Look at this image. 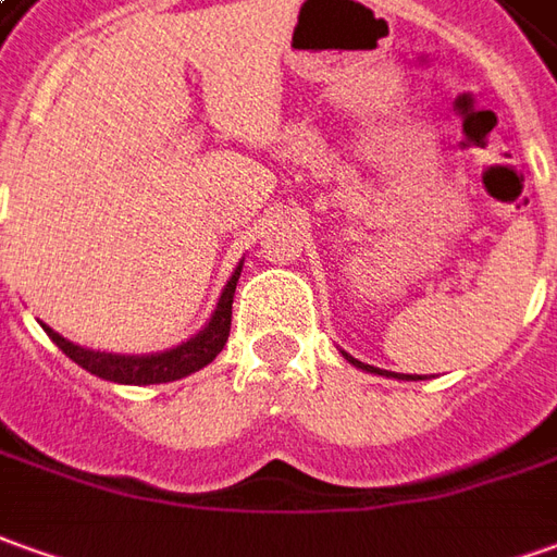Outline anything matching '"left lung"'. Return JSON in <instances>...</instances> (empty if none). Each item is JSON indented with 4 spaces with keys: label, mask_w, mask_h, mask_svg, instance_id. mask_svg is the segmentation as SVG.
I'll list each match as a JSON object with an SVG mask.
<instances>
[{
    "label": "left lung",
    "mask_w": 557,
    "mask_h": 557,
    "mask_svg": "<svg viewBox=\"0 0 557 557\" xmlns=\"http://www.w3.org/2000/svg\"><path fill=\"white\" fill-rule=\"evenodd\" d=\"M345 360H351L355 367H360V370H367V373H375V375H391V379H406V382H416L418 375H400V373H388V370H375V367H370V363H360V360H355L351 355H345Z\"/></svg>",
    "instance_id": "8db88e82"
}]
</instances>
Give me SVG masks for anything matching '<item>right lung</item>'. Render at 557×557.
<instances>
[{
    "mask_svg": "<svg viewBox=\"0 0 557 557\" xmlns=\"http://www.w3.org/2000/svg\"><path fill=\"white\" fill-rule=\"evenodd\" d=\"M242 263L236 272L230 275V282L221 290V300L214 306L209 324L199 330L197 336H190L187 343L175 345L169 351H157V355H106V351H90L81 345L63 339L57 330L41 324L45 333L51 336L57 348L72 358L87 373L99 375L106 382H117V385H160V382H175L184 375L197 373L206 363H212L221 348L227 345L230 336V318H233V294H236V282H239Z\"/></svg>",
    "mask_w": 557,
    "mask_h": 557,
    "instance_id": "1",
    "label": "right lung"
}]
</instances>
